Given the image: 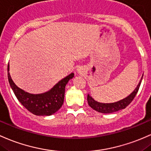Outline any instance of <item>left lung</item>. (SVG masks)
Masks as SVG:
<instances>
[{
	"mask_svg": "<svg viewBox=\"0 0 151 151\" xmlns=\"http://www.w3.org/2000/svg\"><path fill=\"white\" fill-rule=\"evenodd\" d=\"M142 79H143V77H141V79L139 82V84H137V87L134 89L133 92L125 99L118 101V102H113V103H101V102H98L95 101L88 94L87 95V102H88L89 105L92 107L94 110L97 111V112H101V113H112V112H117V111L125 109L129 104L135 98V95L138 92L139 87H140V84H141Z\"/></svg>",
	"mask_w": 151,
	"mask_h": 151,
	"instance_id": "1",
	"label": "left lung"
}]
</instances>
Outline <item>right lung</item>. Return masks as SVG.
Returning <instances> with one entry per match:
<instances>
[{"label":"right lung","instance_id":"obj_1","mask_svg":"<svg viewBox=\"0 0 151 151\" xmlns=\"http://www.w3.org/2000/svg\"><path fill=\"white\" fill-rule=\"evenodd\" d=\"M74 73L64 77L56 84L50 90L42 94H34L25 92L15 84L9 73L8 65V78L10 86L19 101L29 112L39 116H49L57 112L64 103L66 84L74 77Z\"/></svg>","mask_w":151,"mask_h":151}]
</instances>
